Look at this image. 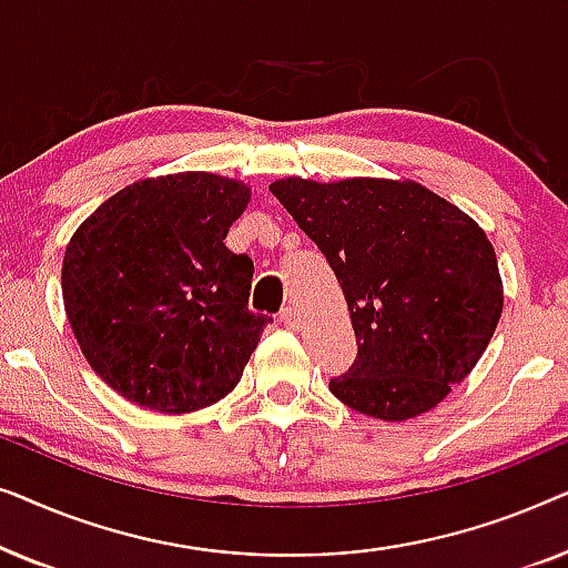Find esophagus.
<instances>
[{"mask_svg":"<svg viewBox=\"0 0 568 568\" xmlns=\"http://www.w3.org/2000/svg\"><path fill=\"white\" fill-rule=\"evenodd\" d=\"M282 323H284V325H290V328H300V323H302L300 310L294 307V305L284 307V310H282Z\"/></svg>","mask_w":568,"mask_h":568,"instance_id":"esophagus-1","label":"esophagus"}]
</instances>
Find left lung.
Masks as SVG:
<instances>
[{
	"label": "left lung",
	"instance_id": "obj_1",
	"mask_svg": "<svg viewBox=\"0 0 568 568\" xmlns=\"http://www.w3.org/2000/svg\"><path fill=\"white\" fill-rule=\"evenodd\" d=\"M268 189L344 290L359 354L331 393L383 422L439 406L484 356L504 307L499 263L478 222L403 178L292 175Z\"/></svg>",
	"mask_w": 568,
	"mask_h": 568
}]
</instances>
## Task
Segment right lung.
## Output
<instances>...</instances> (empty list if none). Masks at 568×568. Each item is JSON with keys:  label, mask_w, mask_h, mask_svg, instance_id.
<instances>
[{"label": "right lung", "mask_w": 568, "mask_h": 568, "mask_svg": "<svg viewBox=\"0 0 568 568\" xmlns=\"http://www.w3.org/2000/svg\"><path fill=\"white\" fill-rule=\"evenodd\" d=\"M251 185L204 170L142 178L69 240L67 321L95 375L160 414L235 390L271 317L247 310L253 261L224 237Z\"/></svg>", "instance_id": "1"}]
</instances>
